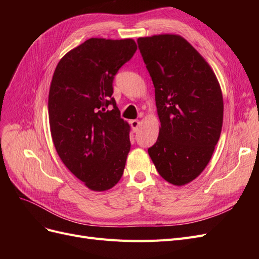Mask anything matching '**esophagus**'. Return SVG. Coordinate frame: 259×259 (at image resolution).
<instances>
[{
    "label": "esophagus",
    "instance_id": "obj_1",
    "mask_svg": "<svg viewBox=\"0 0 259 259\" xmlns=\"http://www.w3.org/2000/svg\"><path fill=\"white\" fill-rule=\"evenodd\" d=\"M130 124H131L133 131H134V132L138 131V127H139V125H140V122L138 120H131Z\"/></svg>",
    "mask_w": 259,
    "mask_h": 259
}]
</instances>
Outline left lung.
<instances>
[{
  "mask_svg": "<svg viewBox=\"0 0 259 259\" xmlns=\"http://www.w3.org/2000/svg\"><path fill=\"white\" fill-rule=\"evenodd\" d=\"M137 43L161 122L148 153L166 182L183 186L202 173L221 137V86L205 59L180 35L139 37Z\"/></svg>",
  "mask_w": 259,
  "mask_h": 259,
  "instance_id": "1",
  "label": "left lung"
}]
</instances>
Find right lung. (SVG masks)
<instances>
[{
  "label": "right lung",
  "mask_w": 259,
  "mask_h": 259,
  "mask_svg": "<svg viewBox=\"0 0 259 259\" xmlns=\"http://www.w3.org/2000/svg\"><path fill=\"white\" fill-rule=\"evenodd\" d=\"M137 50L132 38L93 37L67 53L49 94L53 143L67 168L94 191L121 179L131 149L130 125L112 97L119 69Z\"/></svg>",
  "instance_id": "1"
}]
</instances>
